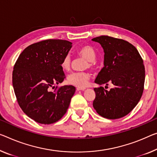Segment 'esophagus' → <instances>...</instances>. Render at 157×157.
I'll return each instance as SVG.
<instances>
[{
	"label": "esophagus",
	"instance_id": "34e87169",
	"mask_svg": "<svg viewBox=\"0 0 157 157\" xmlns=\"http://www.w3.org/2000/svg\"><path fill=\"white\" fill-rule=\"evenodd\" d=\"M86 90V88H76V90L77 91H79V90L83 91V90Z\"/></svg>",
	"mask_w": 157,
	"mask_h": 157
}]
</instances>
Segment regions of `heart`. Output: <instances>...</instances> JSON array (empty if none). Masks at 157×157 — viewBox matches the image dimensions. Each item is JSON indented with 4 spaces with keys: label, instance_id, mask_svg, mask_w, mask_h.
Wrapping results in <instances>:
<instances>
[{
    "label": "heart",
    "instance_id": "heart-1",
    "mask_svg": "<svg viewBox=\"0 0 157 157\" xmlns=\"http://www.w3.org/2000/svg\"><path fill=\"white\" fill-rule=\"evenodd\" d=\"M77 53L80 56L84 57L88 60V64L86 67H92L95 63L96 58V53L95 50L89 45H85L79 48L77 50ZM71 58L69 55H67L61 62V67L64 71H69L71 68ZM90 74L86 71H76L69 74L67 76V82L71 85L78 87V88H84L87 86L88 81L90 80Z\"/></svg>",
    "mask_w": 157,
    "mask_h": 157
}]
</instances>
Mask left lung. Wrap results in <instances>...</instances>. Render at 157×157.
<instances>
[{"label": "left lung", "instance_id": "left-lung-1", "mask_svg": "<svg viewBox=\"0 0 157 157\" xmlns=\"http://www.w3.org/2000/svg\"><path fill=\"white\" fill-rule=\"evenodd\" d=\"M104 50V67L95 82L99 85L112 83L110 90L103 87L94 88V109L101 117L108 119L124 117L134 109L144 90L145 71L138 51L126 40L108 36L92 39Z\"/></svg>", "mask_w": 157, "mask_h": 157}]
</instances>
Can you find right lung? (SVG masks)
<instances>
[{"label":"right lung","instance_id":"obj_1","mask_svg":"<svg viewBox=\"0 0 157 157\" xmlns=\"http://www.w3.org/2000/svg\"><path fill=\"white\" fill-rule=\"evenodd\" d=\"M72 43L49 39L33 43L20 55L13 71V86L17 100L25 114L42 124L57 122L65 114L76 91L73 86L50 88L64 80L61 62Z\"/></svg>","mask_w":157,"mask_h":157}]
</instances>
